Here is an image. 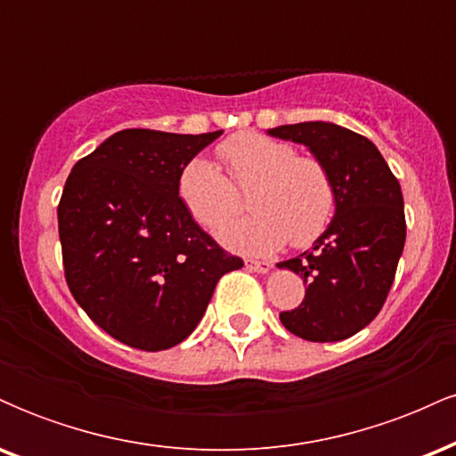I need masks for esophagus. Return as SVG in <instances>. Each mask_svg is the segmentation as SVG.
Instances as JSON below:
<instances>
[{"label":"esophagus","mask_w":456,"mask_h":456,"mask_svg":"<svg viewBox=\"0 0 456 456\" xmlns=\"http://www.w3.org/2000/svg\"><path fill=\"white\" fill-rule=\"evenodd\" d=\"M246 268L259 272V274H265V272L272 270V264H268V261H246Z\"/></svg>","instance_id":"1"}]
</instances>
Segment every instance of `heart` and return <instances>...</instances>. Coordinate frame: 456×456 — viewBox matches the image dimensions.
Listing matches in <instances>:
<instances>
[{
	"instance_id": "obj_1",
	"label": "heart",
	"mask_w": 456,
	"mask_h": 456,
	"mask_svg": "<svg viewBox=\"0 0 456 456\" xmlns=\"http://www.w3.org/2000/svg\"><path fill=\"white\" fill-rule=\"evenodd\" d=\"M218 156L229 177L210 159L188 160L177 177V195L203 227H216L249 196L253 215L218 227L229 248L248 255L274 253L291 242L308 246L326 232L337 208V191L323 162L300 156L296 145L246 133L223 141Z\"/></svg>"
}]
</instances>
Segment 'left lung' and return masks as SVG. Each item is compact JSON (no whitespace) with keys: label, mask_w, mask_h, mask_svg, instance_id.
I'll list each match as a JSON object with an SVG mask.
<instances>
[{"label":"left lung","mask_w":456,"mask_h":456,"mask_svg":"<svg viewBox=\"0 0 456 456\" xmlns=\"http://www.w3.org/2000/svg\"><path fill=\"white\" fill-rule=\"evenodd\" d=\"M268 134L306 145L337 191L334 218L313 248L276 264L306 285L302 305L281 322L306 341H343L378 317L395 281L405 246L399 180L373 141L338 124H287Z\"/></svg>","instance_id":"obj_1"}]
</instances>
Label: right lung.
<instances>
[{
	"label": "right lung",
	"mask_w": 456,
	"mask_h": 456,
	"mask_svg": "<svg viewBox=\"0 0 456 456\" xmlns=\"http://www.w3.org/2000/svg\"><path fill=\"white\" fill-rule=\"evenodd\" d=\"M221 134L119 130L68 175L57 208L66 282L119 343L143 352L182 343L218 279L244 265L177 195L182 167Z\"/></svg>",
	"instance_id": "1"
}]
</instances>
